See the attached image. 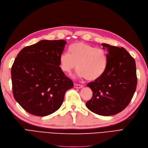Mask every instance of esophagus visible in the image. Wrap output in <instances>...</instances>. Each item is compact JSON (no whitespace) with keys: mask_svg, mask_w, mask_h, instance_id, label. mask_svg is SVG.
Returning a JSON list of instances; mask_svg holds the SVG:
<instances>
[{"mask_svg":"<svg viewBox=\"0 0 148 148\" xmlns=\"http://www.w3.org/2000/svg\"><path fill=\"white\" fill-rule=\"evenodd\" d=\"M74 87H75V88L80 89V88H83V85H81V84H76V83H75V84H74Z\"/></svg>","mask_w":148,"mask_h":148,"instance_id":"esophagus-1","label":"esophagus"}]
</instances>
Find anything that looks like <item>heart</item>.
Listing matches in <instances>:
<instances>
[{"label": "heart", "instance_id": "b5f03b06", "mask_svg": "<svg viewBox=\"0 0 148 148\" xmlns=\"http://www.w3.org/2000/svg\"><path fill=\"white\" fill-rule=\"evenodd\" d=\"M69 53H62L59 58L60 66L64 72L70 74L77 67L81 78L94 81L102 75L106 68L105 51L82 42L70 46Z\"/></svg>", "mask_w": 148, "mask_h": 148}]
</instances>
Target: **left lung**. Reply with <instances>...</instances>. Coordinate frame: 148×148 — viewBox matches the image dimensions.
I'll list each match as a JSON object with an SVG mask.
<instances>
[{
	"label": "left lung",
	"instance_id": "1",
	"mask_svg": "<svg viewBox=\"0 0 148 148\" xmlns=\"http://www.w3.org/2000/svg\"><path fill=\"white\" fill-rule=\"evenodd\" d=\"M108 53L104 73L87 86L92 97L86 102L87 108L101 116L120 113L130 102L136 88L137 77L134 59L123 47L102 43Z\"/></svg>",
	"mask_w": 148,
	"mask_h": 148
}]
</instances>
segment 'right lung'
<instances>
[{
    "label": "right lung",
    "mask_w": 148,
    "mask_h": 148,
    "mask_svg": "<svg viewBox=\"0 0 148 148\" xmlns=\"http://www.w3.org/2000/svg\"><path fill=\"white\" fill-rule=\"evenodd\" d=\"M64 40H42L20 51L12 67L14 98L28 113L48 116L62 105L73 81L59 67Z\"/></svg>",
    "instance_id": "1"
}]
</instances>
